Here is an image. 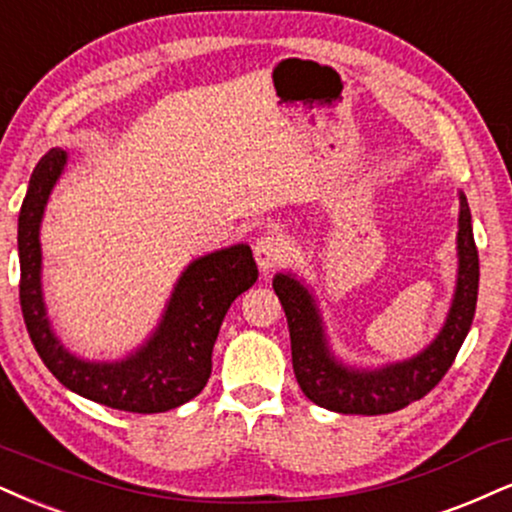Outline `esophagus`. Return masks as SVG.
Segmentation results:
<instances>
[{
    "label": "esophagus",
    "instance_id": "1",
    "mask_svg": "<svg viewBox=\"0 0 512 512\" xmlns=\"http://www.w3.org/2000/svg\"><path fill=\"white\" fill-rule=\"evenodd\" d=\"M285 254H287L285 239H282V235H277V232H268V235H263L254 246V258L258 268H261V273H268V270L280 266V263L285 261Z\"/></svg>",
    "mask_w": 512,
    "mask_h": 512
}]
</instances>
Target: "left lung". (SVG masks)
<instances>
[{
	"instance_id": "left-lung-1",
	"label": "left lung",
	"mask_w": 512,
	"mask_h": 512,
	"mask_svg": "<svg viewBox=\"0 0 512 512\" xmlns=\"http://www.w3.org/2000/svg\"><path fill=\"white\" fill-rule=\"evenodd\" d=\"M458 275L444 327L420 353L406 361L356 368L334 356L313 289L294 273H277L273 289L285 308L296 382L320 408L344 415H382L406 408L437 387L465 337L477 306L479 256L465 194H458Z\"/></svg>"
}]
</instances>
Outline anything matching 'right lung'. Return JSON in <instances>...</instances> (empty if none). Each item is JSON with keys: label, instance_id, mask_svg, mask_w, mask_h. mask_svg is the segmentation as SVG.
I'll return each instance as SVG.
<instances>
[{"label": "right lung", "instance_id": "1", "mask_svg": "<svg viewBox=\"0 0 512 512\" xmlns=\"http://www.w3.org/2000/svg\"><path fill=\"white\" fill-rule=\"evenodd\" d=\"M66 163L63 149H49L42 156L18 213L21 311L30 339L56 380L85 399L128 413L178 408L206 387L213 344L227 308L258 280L249 244L194 258L175 282L159 325L125 358L87 361L75 356L56 337L42 294L40 225Z\"/></svg>", "mask_w": 512, "mask_h": 512}]
</instances>
